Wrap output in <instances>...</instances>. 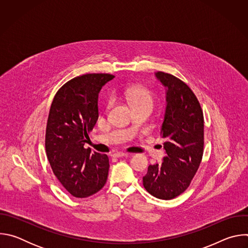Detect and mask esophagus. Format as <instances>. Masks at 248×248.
I'll return each instance as SVG.
<instances>
[{"label": "esophagus", "instance_id": "1", "mask_svg": "<svg viewBox=\"0 0 248 248\" xmlns=\"http://www.w3.org/2000/svg\"><path fill=\"white\" fill-rule=\"evenodd\" d=\"M127 155H128V153H126V152L118 151V152H116L113 156H114V157H116V158H120V157H125V156H127Z\"/></svg>", "mask_w": 248, "mask_h": 248}]
</instances>
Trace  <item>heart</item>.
Instances as JSON below:
<instances>
[{
    "label": "heart",
    "mask_w": 248,
    "mask_h": 248,
    "mask_svg": "<svg viewBox=\"0 0 248 248\" xmlns=\"http://www.w3.org/2000/svg\"><path fill=\"white\" fill-rule=\"evenodd\" d=\"M126 99L132 108L137 107H149L152 109L154 104V98L152 93L144 87H135L126 91ZM113 103V99L110 98L107 102V107Z\"/></svg>",
    "instance_id": "heart-1"
}]
</instances>
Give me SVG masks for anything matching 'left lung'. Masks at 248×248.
Wrapping results in <instances>:
<instances>
[{"label": "left lung", "instance_id": "1", "mask_svg": "<svg viewBox=\"0 0 248 248\" xmlns=\"http://www.w3.org/2000/svg\"><path fill=\"white\" fill-rule=\"evenodd\" d=\"M167 89V108L160 135L165 139L162 164L150 165L143 186L153 196L170 200L184 193L195 175L204 151V117L189 88L172 75L157 72Z\"/></svg>", "mask_w": 248, "mask_h": 248}]
</instances>
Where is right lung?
Returning a JSON list of instances; mask_svg holds the SVG:
<instances>
[{
  "instance_id": "obj_1",
  "label": "right lung",
  "mask_w": 248,
  "mask_h": 248,
  "mask_svg": "<svg viewBox=\"0 0 248 248\" xmlns=\"http://www.w3.org/2000/svg\"><path fill=\"white\" fill-rule=\"evenodd\" d=\"M110 74H86L64 83L56 93L46 126L45 148L54 174L75 197L101 190L108 179L109 158L84 148L98 121V94Z\"/></svg>"
}]
</instances>
